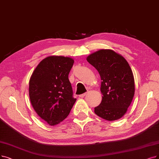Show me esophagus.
<instances>
[{
  "label": "esophagus",
  "instance_id": "obj_1",
  "mask_svg": "<svg viewBox=\"0 0 159 159\" xmlns=\"http://www.w3.org/2000/svg\"><path fill=\"white\" fill-rule=\"evenodd\" d=\"M87 94L86 93H84V94H80V95H79V97H80V98H84L85 95H86Z\"/></svg>",
  "mask_w": 159,
  "mask_h": 159
}]
</instances>
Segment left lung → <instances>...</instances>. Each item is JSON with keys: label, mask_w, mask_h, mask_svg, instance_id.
Here are the masks:
<instances>
[{"label": "left lung", "mask_w": 159, "mask_h": 159, "mask_svg": "<svg viewBox=\"0 0 159 159\" xmlns=\"http://www.w3.org/2000/svg\"><path fill=\"white\" fill-rule=\"evenodd\" d=\"M87 61L98 72L103 94L94 113L107 120L121 118L130 106L135 92L134 78L123 57L111 49H100L90 54Z\"/></svg>", "instance_id": "left-lung-1"}]
</instances>
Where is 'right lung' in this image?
Instances as JSON below:
<instances>
[{
    "mask_svg": "<svg viewBox=\"0 0 159 159\" xmlns=\"http://www.w3.org/2000/svg\"><path fill=\"white\" fill-rule=\"evenodd\" d=\"M74 62L68 57L49 56L40 62L30 76L29 94L32 106L51 126L65 119L76 101L68 80Z\"/></svg>",
    "mask_w": 159,
    "mask_h": 159,
    "instance_id": "1",
    "label": "right lung"
}]
</instances>
